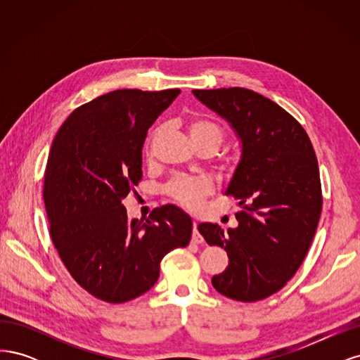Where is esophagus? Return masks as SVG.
I'll use <instances>...</instances> for the list:
<instances>
[{
	"label": "esophagus",
	"mask_w": 360,
	"mask_h": 360,
	"mask_svg": "<svg viewBox=\"0 0 360 360\" xmlns=\"http://www.w3.org/2000/svg\"><path fill=\"white\" fill-rule=\"evenodd\" d=\"M192 242L195 243H201L202 242V236L198 231V222H193V233H192Z\"/></svg>",
	"instance_id": "obj_1"
}]
</instances>
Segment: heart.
Wrapping results in <instances>:
<instances>
[{
	"mask_svg": "<svg viewBox=\"0 0 360 360\" xmlns=\"http://www.w3.org/2000/svg\"><path fill=\"white\" fill-rule=\"evenodd\" d=\"M156 134L158 132L151 135L148 141V148L151 143H153ZM188 134L192 139L193 146H209L214 148V151L219 148V146L225 139L224 129L217 123L207 118H192L188 123ZM238 165H240V159L237 156H233L225 160L224 169L228 174H233L238 168ZM167 191L169 193V197H172L181 205L188 207V209H197L205 195L212 191V184L207 179L177 176L169 181Z\"/></svg>",
	"mask_w": 360,
	"mask_h": 360,
	"instance_id": "obj_1",
	"label": "heart"
}]
</instances>
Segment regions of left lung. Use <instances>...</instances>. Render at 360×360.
<instances>
[{
    "mask_svg": "<svg viewBox=\"0 0 360 360\" xmlns=\"http://www.w3.org/2000/svg\"><path fill=\"white\" fill-rule=\"evenodd\" d=\"M192 93L230 123L242 146L240 165L225 191L242 207L238 225L226 231L217 224L198 225L205 242L230 258L212 284L233 300L266 299L296 274L317 230L323 200L314 147L296 118L252 90Z\"/></svg>",
    "mask_w": 360,
    "mask_h": 360,
    "instance_id": "obj_1",
    "label": "left lung"
}]
</instances>
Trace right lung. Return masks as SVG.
<instances>
[{"label":"right lung","mask_w":360,"mask_h":360,"mask_svg":"<svg viewBox=\"0 0 360 360\" xmlns=\"http://www.w3.org/2000/svg\"><path fill=\"white\" fill-rule=\"evenodd\" d=\"M180 94L115 90L68 117L53 139L45 200L53 246L69 274L91 296L132 300L159 278L169 250L191 242L192 219L177 205L129 219L123 200L143 177L148 127Z\"/></svg>","instance_id":"add662e5"}]
</instances>
